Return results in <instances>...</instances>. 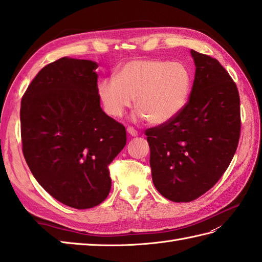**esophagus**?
I'll use <instances>...</instances> for the list:
<instances>
[{"label":"esophagus","mask_w":262,"mask_h":262,"mask_svg":"<svg viewBox=\"0 0 262 262\" xmlns=\"http://www.w3.org/2000/svg\"><path fill=\"white\" fill-rule=\"evenodd\" d=\"M127 133L130 136H134V137L138 135V132L136 129H134V128H133V127H127Z\"/></svg>","instance_id":"esophagus-1"}]
</instances>
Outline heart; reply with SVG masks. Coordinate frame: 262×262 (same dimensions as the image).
<instances>
[{
    "instance_id": "1",
    "label": "heart",
    "mask_w": 262,
    "mask_h": 262,
    "mask_svg": "<svg viewBox=\"0 0 262 262\" xmlns=\"http://www.w3.org/2000/svg\"><path fill=\"white\" fill-rule=\"evenodd\" d=\"M191 86V72L183 63L146 58L125 63L116 76L98 83L97 92L109 116L119 118L136 98L138 116L162 125L185 109Z\"/></svg>"
}]
</instances>
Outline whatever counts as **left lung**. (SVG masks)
<instances>
[{
    "label": "left lung",
    "instance_id": "8db88e82",
    "mask_svg": "<svg viewBox=\"0 0 262 262\" xmlns=\"http://www.w3.org/2000/svg\"><path fill=\"white\" fill-rule=\"evenodd\" d=\"M190 53L196 73L185 109L145 130L154 186L176 203L191 202L215 186L234 157L241 133L235 82L217 59Z\"/></svg>",
    "mask_w": 262,
    "mask_h": 262
}]
</instances>
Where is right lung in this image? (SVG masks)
<instances>
[{
	"label": "right lung",
	"mask_w": 262,
	"mask_h": 262,
	"mask_svg": "<svg viewBox=\"0 0 262 262\" xmlns=\"http://www.w3.org/2000/svg\"><path fill=\"white\" fill-rule=\"evenodd\" d=\"M98 64L63 57L42 68L21 100L22 152L31 173L62 204L86 209L111 188L109 164L126 129L103 113Z\"/></svg>",
	"instance_id": "right-lung-1"
}]
</instances>
